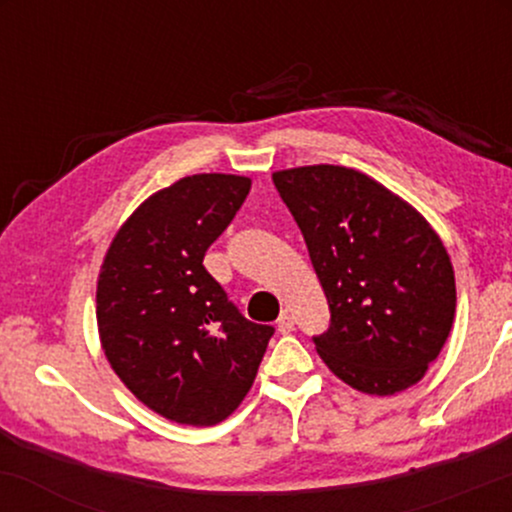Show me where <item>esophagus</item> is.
I'll return each instance as SVG.
<instances>
[{
  "label": "esophagus",
  "instance_id": "obj_1",
  "mask_svg": "<svg viewBox=\"0 0 512 512\" xmlns=\"http://www.w3.org/2000/svg\"><path fill=\"white\" fill-rule=\"evenodd\" d=\"M276 327H279L281 334L293 332V315L291 313H281L279 320H276Z\"/></svg>",
  "mask_w": 512,
  "mask_h": 512
}]
</instances>
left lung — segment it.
<instances>
[{"label":"left lung","mask_w":512,"mask_h":512,"mask_svg":"<svg viewBox=\"0 0 512 512\" xmlns=\"http://www.w3.org/2000/svg\"><path fill=\"white\" fill-rule=\"evenodd\" d=\"M276 190L308 245L330 303L313 337L327 368L366 395L416 385L455 320V272L443 240L409 202L361 170H276Z\"/></svg>","instance_id":"1"}]
</instances>
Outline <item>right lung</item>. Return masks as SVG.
Here are the masks:
<instances>
[{"instance_id": "right-lung-1", "label": "right lung", "mask_w": 512, "mask_h": 512, "mask_svg": "<svg viewBox=\"0 0 512 512\" xmlns=\"http://www.w3.org/2000/svg\"><path fill=\"white\" fill-rule=\"evenodd\" d=\"M250 185L243 175L199 173L163 187L122 223L101 264L105 358L139 402L175 424L228 419L274 334L245 320L202 264Z\"/></svg>"}]
</instances>
